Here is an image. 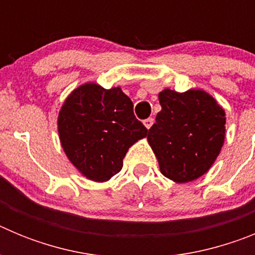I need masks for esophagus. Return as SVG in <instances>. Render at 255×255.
I'll return each instance as SVG.
<instances>
[{
  "label": "esophagus",
  "mask_w": 255,
  "mask_h": 255,
  "mask_svg": "<svg viewBox=\"0 0 255 255\" xmlns=\"http://www.w3.org/2000/svg\"><path fill=\"white\" fill-rule=\"evenodd\" d=\"M143 123H144V125H145V128H147V129H150V126L153 125L154 120H153L152 117H149V119H145V120H144Z\"/></svg>",
  "instance_id": "34e87169"
}]
</instances>
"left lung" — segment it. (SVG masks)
Masks as SVG:
<instances>
[{
    "label": "left lung",
    "instance_id": "left-lung-1",
    "mask_svg": "<svg viewBox=\"0 0 255 255\" xmlns=\"http://www.w3.org/2000/svg\"><path fill=\"white\" fill-rule=\"evenodd\" d=\"M162 110L148 132L164 176L188 182L206 173L217 158L225 139V111L203 91L177 93L164 89Z\"/></svg>",
    "mask_w": 255,
    "mask_h": 255
}]
</instances>
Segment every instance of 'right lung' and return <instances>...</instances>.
<instances>
[{
    "mask_svg": "<svg viewBox=\"0 0 255 255\" xmlns=\"http://www.w3.org/2000/svg\"><path fill=\"white\" fill-rule=\"evenodd\" d=\"M132 107L120 88L84 84L67 97L58 115V134L69 159L88 179H111L123 168L128 149L147 136Z\"/></svg>",
    "mask_w": 255,
    "mask_h": 255,
    "instance_id": "obj_1",
    "label": "right lung"
}]
</instances>
